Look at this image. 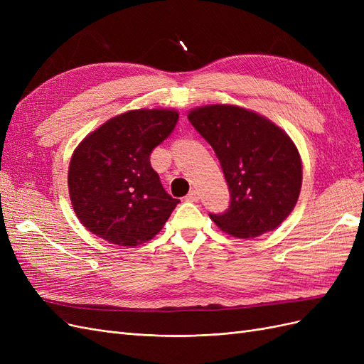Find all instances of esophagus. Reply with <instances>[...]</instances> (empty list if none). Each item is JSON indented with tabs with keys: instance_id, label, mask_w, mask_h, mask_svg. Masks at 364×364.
<instances>
[{
	"instance_id": "34e87169",
	"label": "esophagus",
	"mask_w": 364,
	"mask_h": 364,
	"mask_svg": "<svg viewBox=\"0 0 364 364\" xmlns=\"http://www.w3.org/2000/svg\"><path fill=\"white\" fill-rule=\"evenodd\" d=\"M185 200L186 202H197V200H199V191L191 190L188 194L185 196Z\"/></svg>"
}]
</instances>
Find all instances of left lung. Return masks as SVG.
Segmentation results:
<instances>
[{
  "label": "left lung",
  "mask_w": 364,
  "mask_h": 364,
  "mask_svg": "<svg viewBox=\"0 0 364 364\" xmlns=\"http://www.w3.org/2000/svg\"><path fill=\"white\" fill-rule=\"evenodd\" d=\"M188 119L214 149L230 193L225 213H209L215 225L238 238L278 228L293 211L302 185L301 156L289 135L238 106L199 107Z\"/></svg>",
  "instance_id": "8db88e82"
}]
</instances>
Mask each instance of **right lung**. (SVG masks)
I'll use <instances>...</instances> for the list:
<instances>
[{"mask_svg":"<svg viewBox=\"0 0 364 364\" xmlns=\"http://www.w3.org/2000/svg\"><path fill=\"white\" fill-rule=\"evenodd\" d=\"M167 109L114 117L87 135L70 162L68 186L82 225L109 243L136 246L151 240L179 199L164 190L150 155L178 124Z\"/></svg>","mask_w":364,"mask_h":364,"instance_id":"add662e5","label":"right lung"}]
</instances>
